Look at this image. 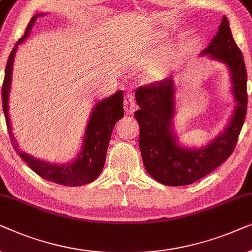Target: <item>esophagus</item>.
Listing matches in <instances>:
<instances>
[{
  "label": "esophagus",
  "mask_w": 252,
  "mask_h": 252,
  "mask_svg": "<svg viewBox=\"0 0 252 252\" xmlns=\"http://www.w3.org/2000/svg\"><path fill=\"white\" fill-rule=\"evenodd\" d=\"M124 109H126V113L128 115H132L133 112L137 109L135 98H133L132 94L128 93V94L124 96Z\"/></svg>",
  "instance_id": "1"
}]
</instances>
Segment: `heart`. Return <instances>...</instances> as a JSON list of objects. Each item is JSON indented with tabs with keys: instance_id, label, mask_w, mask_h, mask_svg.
Returning <instances> with one entry per match:
<instances>
[{
	"instance_id": "heart-1",
	"label": "heart",
	"mask_w": 252,
	"mask_h": 252,
	"mask_svg": "<svg viewBox=\"0 0 252 252\" xmlns=\"http://www.w3.org/2000/svg\"><path fill=\"white\" fill-rule=\"evenodd\" d=\"M149 78L152 79V80H156V79L158 78L157 72H156V71H151V72L149 73Z\"/></svg>"
}]
</instances>
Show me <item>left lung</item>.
Instances as JSON below:
<instances>
[{
  "instance_id": "8db88e82",
  "label": "left lung",
  "mask_w": 252,
  "mask_h": 252,
  "mask_svg": "<svg viewBox=\"0 0 252 252\" xmlns=\"http://www.w3.org/2000/svg\"><path fill=\"white\" fill-rule=\"evenodd\" d=\"M199 55H207L226 65L235 100L229 122L205 146L197 149L180 143L174 126L176 86L173 78L140 86L135 93L139 106L135 117L140 129L139 149L144 167L154 180L165 186H188L213 172L233 153L246 119V64L226 18H222L217 34Z\"/></svg>"
}]
</instances>
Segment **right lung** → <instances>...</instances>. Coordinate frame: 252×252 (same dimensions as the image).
I'll use <instances>...</instances> for the list:
<instances>
[{"instance_id": "1", "label": "right lung", "mask_w": 252, "mask_h": 252, "mask_svg": "<svg viewBox=\"0 0 252 252\" xmlns=\"http://www.w3.org/2000/svg\"><path fill=\"white\" fill-rule=\"evenodd\" d=\"M45 15L46 13H36L32 17L28 28H26L24 35L18 40L15 48L10 54L5 66L4 82H3L2 86L3 112H4L6 126H8L9 136L13 149L28 163V166L31 167L32 170H34L42 179L50 181V182L62 184V186L79 187L93 182L102 172L114 126L124 115L123 92L120 90L108 98L99 100L95 103L91 115H90L89 122H87L85 132H84L80 151L75 159L64 163H55L38 159V158L30 156L29 153L23 152L19 149L16 138L13 137L11 121L9 117V95L10 89H11L13 61H15L18 45H21L29 38L36 18Z\"/></svg>"}]
</instances>
